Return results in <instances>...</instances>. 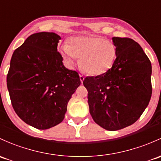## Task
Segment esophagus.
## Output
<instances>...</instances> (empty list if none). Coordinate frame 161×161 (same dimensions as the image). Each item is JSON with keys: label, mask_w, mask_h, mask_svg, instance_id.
Segmentation results:
<instances>
[{"label": "esophagus", "mask_w": 161, "mask_h": 161, "mask_svg": "<svg viewBox=\"0 0 161 161\" xmlns=\"http://www.w3.org/2000/svg\"><path fill=\"white\" fill-rule=\"evenodd\" d=\"M79 78H80L81 83H82V82H83V81H84V79H85V78H84V76L82 75H79Z\"/></svg>", "instance_id": "esophagus-1"}]
</instances>
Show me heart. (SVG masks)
<instances>
[{
	"label": "heart",
	"instance_id": "b5f03b06",
	"mask_svg": "<svg viewBox=\"0 0 161 161\" xmlns=\"http://www.w3.org/2000/svg\"><path fill=\"white\" fill-rule=\"evenodd\" d=\"M58 51L69 67L72 68L80 58V65L87 73L100 75L114 64L117 55L113 42L100 36L72 37L69 44L64 42Z\"/></svg>",
	"mask_w": 161,
	"mask_h": 161
}]
</instances>
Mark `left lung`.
I'll list each match as a JSON object with an SVG mask.
<instances>
[{
  "label": "left lung",
  "instance_id": "obj_1",
  "mask_svg": "<svg viewBox=\"0 0 161 161\" xmlns=\"http://www.w3.org/2000/svg\"><path fill=\"white\" fill-rule=\"evenodd\" d=\"M117 51L109 70L86 77L89 113L95 123L115 131L134 123L147 107L152 94V66L140 45L131 38L113 37Z\"/></svg>",
  "mask_w": 161,
  "mask_h": 161
}]
</instances>
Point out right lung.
I'll list each match as a JSON object with an SVG mask.
<instances>
[{
    "instance_id": "right-lung-1",
    "label": "right lung",
    "mask_w": 161,
    "mask_h": 161,
    "mask_svg": "<svg viewBox=\"0 0 161 161\" xmlns=\"http://www.w3.org/2000/svg\"><path fill=\"white\" fill-rule=\"evenodd\" d=\"M53 32L30 35L14 52L7 86L15 113L27 124L47 130L64 119L72 95L80 86L75 71L64 66Z\"/></svg>"
}]
</instances>
